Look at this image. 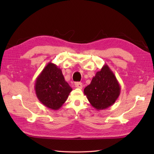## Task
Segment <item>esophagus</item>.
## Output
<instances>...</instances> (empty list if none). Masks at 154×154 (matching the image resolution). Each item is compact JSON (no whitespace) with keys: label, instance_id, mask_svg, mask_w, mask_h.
<instances>
[{"label":"esophagus","instance_id":"34e87169","mask_svg":"<svg viewBox=\"0 0 154 154\" xmlns=\"http://www.w3.org/2000/svg\"><path fill=\"white\" fill-rule=\"evenodd\" d=\"M75 85L77 88H79V89H82L83 88V84L81 82H76L75 83Z\"/></svg>","mask_w":154,"mask_h":154}]
</instances>
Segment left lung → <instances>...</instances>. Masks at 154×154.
<instances>
[{"instance_id":"1","label":"left lung","mask_w":154,"mask_h":154,"mask_svg":"<svg viewBox=\"0 0 154 154\" xmlns=\"http://www.w3.org/2000/svg\"><path fill=\"white\" fill-rule=\"evenodd\" d=\"M120 91L116 77L108 65L105 64L83 92L91 105L99 111L113 105L120 94Z\"/></svg>"}]
</instances>
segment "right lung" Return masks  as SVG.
<instances>
[{"mask_svg": "<svg viewBox=\"0 0 154 154\" xmlns=\"http://www.w3.org/2000/svg\"><path fill=\"white\" fill-rule=\"evenodd\" d=\"M35 90L43 105L58 110L66 102L72 88L65 81L61 69L50 62L36 78Z\"/></svg>", "mask_w": 154, "mask_h": 154, "instance_id": "obj_1", "label": "right lung"}]
</instances>
